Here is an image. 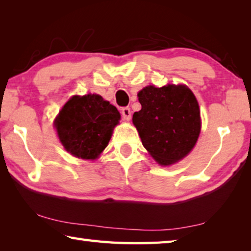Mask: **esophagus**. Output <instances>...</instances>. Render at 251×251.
Wrapping results in <instances>:
<instances>
[{"mask_svg": "<svg viewBox=\"0 0 251 251\" xmlns=\"http://www.w3.org/2000/svg\"><path fill=\"white\" fill-rule=\"evenodd\" d=\"M122 115H123V118H124L125 121H129V120H130V117H131L130 108H129V107H124V108H122Z\"/></svg>", "mask_w": 251, "mask_h": 251, "instance_id": "obj_1", "label": "esophagus"}]
</instances>
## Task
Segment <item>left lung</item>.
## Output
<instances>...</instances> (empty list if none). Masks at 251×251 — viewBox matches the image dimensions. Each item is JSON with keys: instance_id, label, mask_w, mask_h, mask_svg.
<instances>
[{"instance_id": "8db88e82", "label": "left lung", "mask_w": 251, "mask_h": 251, "mask_svg": "<svg viewBox=\"0 0 251 251\" xmlns=\"http://www.w3.org/2000/svg\"><path fill=\"white\" fill-rule=\"evenodd\" d=\"M142 105L133 123L143 146L161 166H169L189 154L201 133L198 101L186 85H154L138 93Z\"/></svg>"}]
</instances>
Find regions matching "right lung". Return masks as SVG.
<instances>
[{
	"label": "right lung",
	"instance_id": "1",
	"mask_svg": "<svg viewBox=\"0 0 251 251\" xmlns=\"http://www.w3.org/2000/svg\"><path fill=\"white\" fill-rule=\"evenodd\" d=\"M121 120L115 106L97 94L75 95L63 106L54 125L65 150L77 158H99Z\"/></svg>",
	"mask_w": 251,
	"mask_h": 251
}]
</instances>
